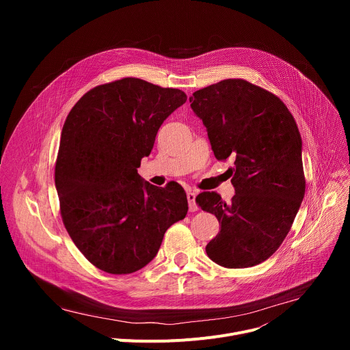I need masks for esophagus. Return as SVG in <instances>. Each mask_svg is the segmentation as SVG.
I'll list each match as a JSON object with an SVG mask.
<instances>
[{"instance_id": "esophagus-1", "label": "esophagus", "mask_w": 350, "mask_h": 350, "mask_svg": "<svg viewBox=\"0 0 350 350\" xmlns=\"http://www.w3.org/2000/svg\"><path fill=\"white\" fill-rule=\"evenodd\" d=\"M195 196H196V192L189 189L187 191V199H188V205H189V212H196L198 211V205L195 204Z\"/></svg>"}]
</instances>
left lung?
<instances>
[{"mask_svg":"<svg viewBox=\"0 0 350 350\" xmlns=\"http://www.w3.org/2000/svg\"><path fill=\"white\" fill-rule=\"evenodd\" d=\"M189 103L208 130L216 159H234L231 202L215 191L195 199L220 223L206 254L227 269L256 266L280 247L305 196L296 122L277 95L242 79L198 90Z\"/></svg>","mask_w":350,"mask_h":350,"instance_id":"1","label":"left lung"}]
</instances>
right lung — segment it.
I'll use <instances>...</instances> for the list:
<instances>
[{"mask_svg":"<svg viewBox=\"0 0 350 350\" xmlns=\"http://www.w3.org/2000/svg\"><path fill=\"white\" fill-rule=\"evenodd\" d=\"M185 101L178 88L124 77L91 88L69 112L55 187L65 228L96 269H142L157 256L166 230L185 217L180 184L158 188L137 173L162 123Z\"/></svg>","mask_w":350,"mask_h":350,"instance_id":"obj_1","label":"right lung"}]
</instances>
